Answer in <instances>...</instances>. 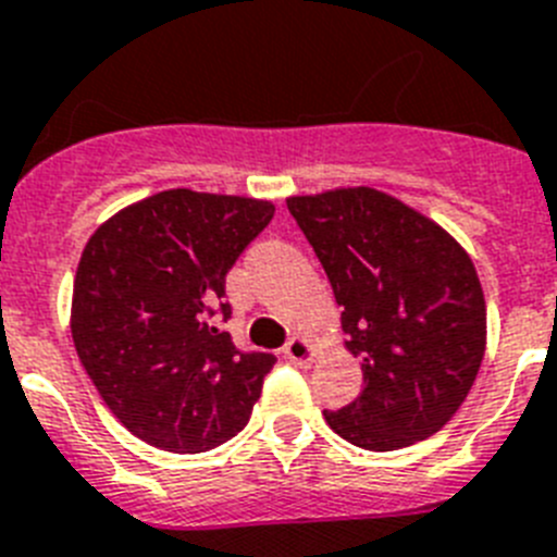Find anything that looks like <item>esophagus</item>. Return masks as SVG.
<instances>
[{
    "mask_svg": "<svg viewBox=\"0 0 557 557\" xmlns=\"http://www.w3.org/2000/svg\"><path fill=\"white\" fill-rule=\"evenodd\" d=\"M283 357L294 366H311V359H314V345L308 343L306 336H292L283 348Z\"/></svg>",
    "mask_w": 557,
    "mask_h": 557,
    "instance_id": "34e87169",
    "label": "esophagus"
}]
</instances>
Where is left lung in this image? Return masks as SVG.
<instances>
[{
  "mask_svg": "<svg viewBox=\"0 0 557 557\" xmlns=\"http://www.w3.org/2000/svg\"><path fill=\"white\" fill-rule=\"evenodd\" d=\"M343 306L345 348L366 387L329 413L366 450L433 436L461 408L487 345L479 274L445 228L371 186L288 198Z\"/></svg>",
  "mask_w": 557,
  "mask_h": 557,
  "instance_id": "1",
  "label": "left lung"
}]
</instances>
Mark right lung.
Returning a JSON list of instances; mask_svg holds the SVG:
<instances>
[{"instance_id":"obj_1","label":"right lung","mask_w":557,"mask_h":557,"mask_svg":"<svg viewBox=\"0 0 557 557\" xmlns=\"http://www.w3.org/2000/svg\"><path fill=\"white\" fill-rule=\"evenodd\" d=\"M274 207L166 189L92 232L73 283L70 331L107 408L141 442L203 453L237 436L277 359L243 354L226 274Z\"/></svg>"}]
</instances>
